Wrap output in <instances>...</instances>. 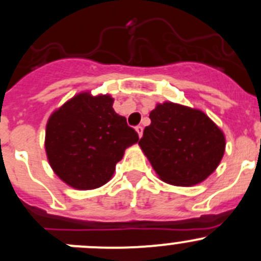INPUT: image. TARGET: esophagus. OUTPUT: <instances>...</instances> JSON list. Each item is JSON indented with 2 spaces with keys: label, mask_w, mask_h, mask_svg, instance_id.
<instances>
[{
  "label": "esophagus",
  "mask_w": 261,
  "mask_h": 261,
  "mask_svg": "<svg viewBox=\"0 0 261 261\" xmlns=\"http://www.w3.org/2000/svg\"><path fill=\"white\" fill-rule=\"evenodd\" d=\"M136 133H138L139 138L143 136V126H136Z\"/></svg>",
  "instance_id": "obj_1"
}]
</instances>
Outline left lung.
<instances>
[{"instance_id": "1", "label": "left lung", "mask_w": 261, "mask_h": 261, "mask_svg": "<svg viewBox=\"0 0 261 261\" xmlns=\"http://www.w3.org/2000/svg\"><path fill=\"white\" fill-rule=\"evenodd\" d=\"M139 141L162 181L174 186L203 182L226 149L224 134L203 111L172 102L156 105Z\"/></svg>"}]
</instances>
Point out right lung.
<instances>
[{
  "instance_id": "add662e5",
  "label": "right lung",
  "mask_w": 261,
  "mask_h": 261,
  "mask_svg": "<svg viewBox=\"0 0 261 261\" xmlns=\"http://www.w3.org/2000/svg\"><path fill=\"white\" fill-rule=\"evenodd\" d=\"M108 94L80 93L50 115L45 153L53 172L77 190L103 186L139 135L113 110Z\"/></svg>"
}]
</instances>
